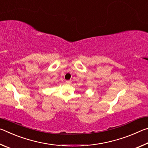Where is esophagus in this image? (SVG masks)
<instances>
[{
  "label": "esophagus",
  "mask_w": 148,
  "mask_h": 148,
  "mask_svg": "<svg viewBox=\"0 0 148 148\" xmlns=\"http://www.w3.org/2000/svg\"><path fill=\"white\" fill-rule=\"evenodd\" d=\"M71 80H66V84H71Z\"/></svg>",
  "instance_id": "esophagus-1"
}]
</instances>
